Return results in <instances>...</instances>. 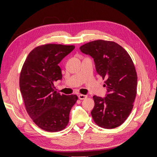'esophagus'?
I'll list each match as a JSON object with an SVG mask.
<instances>
[{
    "instance_id": "34e87169",
    "label": "esophagus",
    "mask_w": 157,
    "mask_h": 157,
    "mask_svg": "<svg viewBox=\"0 0 157 157\" xmlns=\"http://www.w3.org/2000/svg\"><path fill=\"white\" fill-rule=\"evenodd\" d=\"M87 98V95H83V94H79L78 95V98L79 100H84V99H86Z\"/></svg>"
}]
</instances>
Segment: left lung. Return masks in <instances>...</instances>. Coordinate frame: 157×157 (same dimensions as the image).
Here are the masks:
<instances>
[{"label":"left lung","mask_w":157,"mask_h":157,"mask_svg":"<svg viewBox=\"0 0 157 157\" xmlns=\"http://www.w3.org/2000/svg\"><path fill=\"white\" fill-rule=\"evenodd\" d=\"M81 52L94 60L97 73L105 79V98L94 95L92 118L98 126L113 129L128 118L136 95L137 74L129 55L113 41L96 40L85 44Z\"/></svg>","instance_id":"1"}]
</instances>
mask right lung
<instances>
[{"label": "right lung", "mask_w": 157, "mask_h": 157, "mask_svg": "<svg viewBox=\"0 0 157 157\" xmlns=\"http://www.w3.org/2000/svg\"><path fill=\"white\" fill-rule=\"evenodd\" d=\"M74 46L46 44L29 53L21 69L20 91L26 111L34 123L50 132L67 126L71 108L78 100L75 95H62L55 91L54 82L62 79L59 66Z\"/></svg>", "instance_id": "right-lung-1"}]
</instances>
